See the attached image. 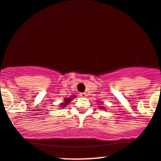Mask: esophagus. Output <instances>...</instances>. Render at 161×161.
Returning a JSON list of instances; mask_svg holds the SVG:
<instances>
[{"label": "esophagus", "instance_id": "34e87169", "mask_svg": "<svg viewBox=\"0 0 161 161\" xmlns=\"http://www.w3.org/2000/svg\"><path fill=\"white\" fill-rule=\"evenodd\" d=\"M79 96H80V97H82V98H85V97H86V93H79Z\"/></svg>", "mask_w": 161, "mask_h": 161}]
</instances>
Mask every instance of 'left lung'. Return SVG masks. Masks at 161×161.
<instances>
[{"label": "left lung", "instance_id": "obj_1", "mask_svg": "<svg viewBox=\"0 0 161 161\" xmlns=\"http://www.w3.org/2000/svg\"><path fill=\"white\" fill-rule=\"evenodd\" d=\"M98 107H99L101 109H104V107H102V106H98Z\"/></svg>", "mask_w": 161, "mask_h": 161}]
</instances>
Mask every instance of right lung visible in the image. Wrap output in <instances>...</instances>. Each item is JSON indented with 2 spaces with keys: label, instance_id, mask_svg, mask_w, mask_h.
Here are the masks:
<instances>
[{
  "label": "right lung",
  "instance_id": "add662e5",
  "mask_svg": "<svg viewBox=\"0 0 161 161\" xmlns=\"http://www.w3.org/2000/svg\"><path fill=\"white\" fill-rule=\"evenodd\" d=\"M76 98V96H75V95H74L73 96H70V98H64V102H62L61 104H59V106H60L61 109H63L64 108H65V106L68 105V104H69V103L73 100V98Z\"/></svg>",
  "mask_w": 161,
  "mask_h": 161
}]
</instances>
